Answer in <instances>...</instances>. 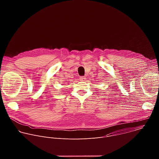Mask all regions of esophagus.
<instances>
[{
	"label": "esophagus",
	"mask_w": 159,
	"mask_h": 159,
	"mask_svg": "<svg viewBox=\"0 0 159 159\" xmlns=\"http://www.w3.org/2000/svg\"><path fill=\"white\" fill-rule=\"evenodd\" d=\"M79 80L80 81H85L86 80V77H84V76H82V77H80L79 78Z\"/></svg>",
	"instance_id": "esophagus-1"
}]
</instances>
